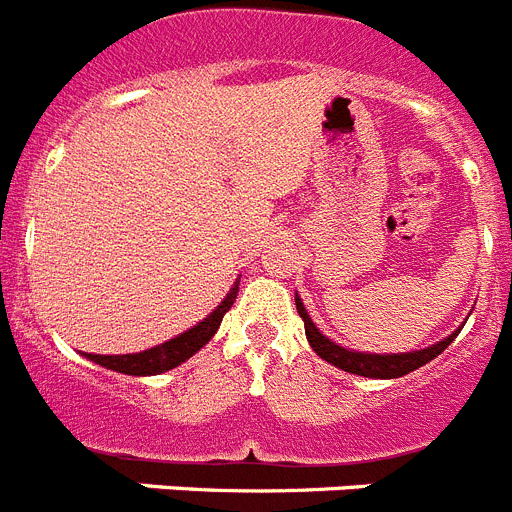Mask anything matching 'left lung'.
Segmentation results:
<instances>
[{"mask_svg":"<svg viewBox=\"0 0 512 512\" xmlns=\"http://www.w3.org/2000/svg\"><path fill=\"white\" fill-rule=\"evenodd\" d=\"M297 312L300 318L305 320V336L310 341L312 351L325 359L328 364L338 366L348 374H359V377H374V379H397L402 374H410L415 369H420L423 364H428L431 359H436L443 348H449L451 341L459 336V330H454L451 336H446L443 341L433 343V346L423 348V351H408V354H361V351H351V348H343L338 343H333L330 338H325L318 330V325L312 323L310 315H307L305 305H302L300 297H295Z\"/></svg>","mask_w":512,"mask_h":512,"instance_id":"left-lung-1","label":"left lung"}]
</instances>
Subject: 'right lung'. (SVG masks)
Segmentation results:
<instances>
[{
  "mask_svg": "<svg viewBox=\"0 0 512 512\" xmlns=\"http://www.w3.org/2000/svg\"><path fill=\"white\" fill-rule=\"evenodd\" d=\"M235 297H238V279L230 287L228 297H225L215 310L207 315L202 323H197L194 328H189L182 336L171 338V341L161 343V346H153L148 351H140V354H122V356H99V354H84L94 364L104 366V369H112V372L130 374V377H151V374L169 372L174 366L184 364L189 356H194L217 333L220 323H223V315L233 307Z\"/></svg>",
  "mask_w": 512,
  "mask_h": 512,
  "instance_id": "1",
  "label": "right lung"
}]
</instances>
